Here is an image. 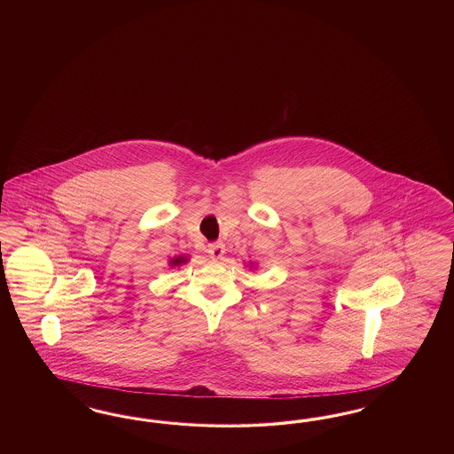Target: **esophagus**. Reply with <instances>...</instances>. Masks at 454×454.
I'll return each mask as SVG.
<instances>
[{
    "label": "esophagus",
    "mask_w": 454,
    "mask_h": 454,
    "mask_svg": "<svg viewBox=\"0 0 454 454\" xmlns=\"http://www.w3.org/2000/svg\"><path fill=\"white\" fill-rule=\"evenodd\" d=\"M224 251H226V247L223 243H211V245H207V254H209V258L211 260H221L223 256H224Z\"/></svg>",
    "instance_id": "esophagus-1"
}]
</instances>
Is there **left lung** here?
Segmentation results:
<instances>
[{"label":"left lung","mask_w":454,"mask_h":454,"mask_svg":"<svg viewBox=\"0 0 454 454\" xmlns=\"http://www.w3.org/2000/svg\"><path fill=\"white\" fill-rule=\"evenodd\" d=\"M249 268H253V262H251V264H249Z\"/></svg>","instance_id":"1"}]
</instances>
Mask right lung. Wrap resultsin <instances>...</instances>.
Segmentation results:
<instances>
[{
  "instance_id": "obj_1",
  "label": "right lung",
  "mask_w": 454,
  "mask_h": 454,
  "mask_svg": "<svg viewBox=\"0 0 454 454\" xmlns=\"http://www.w3.org/2000/svg\"><path fill=\"white\" fill-rule=\"evenodd\" d=\"M190 262V256H186V254H181V256H175V258H171L168 264L171 266V268H176V266H181V264H186V262Z\"/></svg>"
}]
</instances>
